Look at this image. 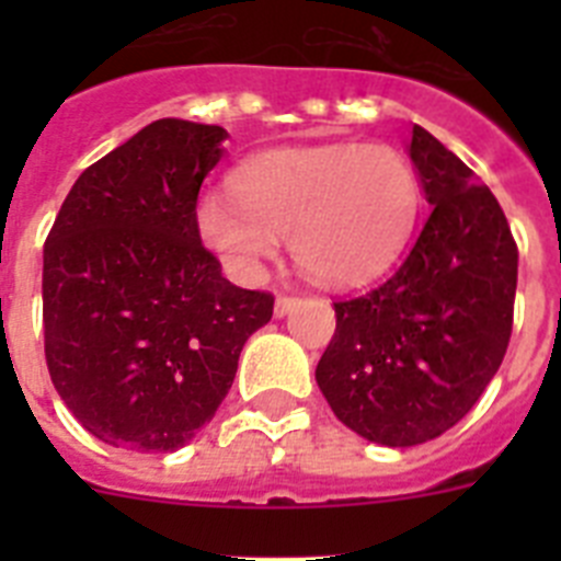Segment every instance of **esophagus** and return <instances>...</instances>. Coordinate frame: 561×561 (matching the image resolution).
<instances>
[{"label": "esophagus", "instance_id": "obj_1", "mask_svg": "<svg viewBox=\"0 0 561 561\" xmlns=\"http://www.w3.org/2000/svg\"><path fill=\"white\" fill-rule=\"evenodd\" d=\"M297 306V297H289V295H280L275 300V317H286L291 309Z\"/></svg>", "mask_w": 561, "mask_h": 561}]
</instances>
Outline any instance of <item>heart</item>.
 Segmentation results:
<instances>
[{
    "instance_id": "1",
    "label": "heart",
    "mask_w": 561,
    "mask_h": 561,
    "mask_svg": "<svg viewBox=\"0 0 561 561\" xmlns=\"http://www.w3.org/2000/svg\"><path fill=\"white\" fill-rule=\"evenodd\" d=\"M232 196L207 193L196 227L232 275L255 277L289 238L295 264L320 284L368 280L408 244L419 173L381 142L277 148L232 173Z\"/></svg>"
}]
</instances>
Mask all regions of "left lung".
I'll list each match as a JSON object with an SVG mask.
<instances>
[{
  "instance_id": "obj_1",
  "label": "left lung",
  "mask_w": 561,
  "mask_h": 561,
  "mask_svg": "<svg viewBox=\"0 0 561 561\" xmlns=\"http://www.w3.org/2000/svg\"><path fill=\"white\" fill-rule=\"evenodd\" d=\"M430 210L385 280L334 304L314 370L336 419L381 447L455 427L503 362L514 320L517 244L494 193L413 126L408 146Z\"/></svg>"
}]
</instances>
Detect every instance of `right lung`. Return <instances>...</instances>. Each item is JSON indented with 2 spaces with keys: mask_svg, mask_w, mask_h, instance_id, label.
I'll list each match as a JSON object with an SVG mask.
<instances>
[{
  "mask_svg": "<svg viewBox=\"0 0 561 561\" xmlns=\"http://www.w3.org/2000/svg\"><path fill=\"white\" fill-rule=\"evenodd\" d=\"M221 126L162 117L89 165L44 244V354L69 413L108 447L173 453L225 401L272 295L232 286L196 202Z\"/></svg>",
  "mask_w": 561,
  "mask_h": 561,
  "instance_id": "right-lung-1",
  "label": "right lung"
}]
</instances>
